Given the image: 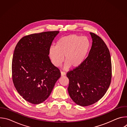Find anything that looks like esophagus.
I'll return each mask as SVG.
<instances>
[{
	"instance_id": "1",
	"label": "esophagus",
	"mask_w": 127,
	"mask_h": 127,
	"mask_svg": "<svg viewBox=\"0 0 127 127\" xmlns=\"http://www.w3.org/2000/svg\"><path fill=\"white\" fill-rule=\"evenodd\" d=\"M66 74V72H63V71H61V76H64V75H65Z\"/></svg>"
}]
</instances>
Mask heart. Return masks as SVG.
<instances>
[{"label": "heart", "instance_id": "1", "mask_svg": "<svg viewBox=\"0 0 127 127\" xmlns=\"http://www.w3.org/2000/svg\"><path fill=\"white\" fill-rule=\"evenodd\" d=\"M91 46L89 38L77 34H70L59 38L56 46H51L49 50V55L53 64L59 66L64 60L66 62L64 67L71 66L77 68L80 66L85 59Z\"/></svg>", "mask_w": 127, "mask_h": 127}]
</instances>
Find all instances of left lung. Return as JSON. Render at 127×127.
Returning <instances> with one entry per match:
<instances>
[{"mask_svg":"<svg viewBox=\"0 0 127 127\" xmlns=\"http://www.w3.org/2000/svg\"><path fill=\"white\" fill-rule=\"evenodd\" d=\"M92 46L88 57L79 67L69 71V95L77 104L86 106L100 99L110 86L112 79L110 53L103 41L90 32Z\"/></svg>","mask_w":127,"mask_h":127,"instance_id":"8db88e82","label":"left lung"}]
</instances>
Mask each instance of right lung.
<instances>
[{"label":"right lung","instance_id":"right-lung-1","mask_svg":"<svg viewBox=\"0 0 127 127\" xmlns=\"http://www.w3.org/2000/svg\"><path fill=\"white\" fill-rule=\"evenodd\" d=\"M59 31L25 36L17 44L12 61V76L19 94L27 101L39 104L50 96L61 76L51 62L49 50Z\"/></svg>","mask_w":127,"mask_h":127}]
</instances>
